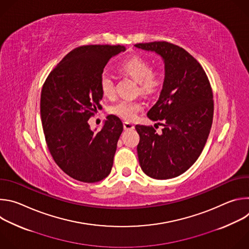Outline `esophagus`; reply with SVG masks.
Instances as JSON below:
<instances>
[{
	"label": "esophagus",
	"mask_w": 249,
	"mask_h": 249,
	"mask_svg": "<svg viewBox=\"0 0 249 249\" xmlns=\"http://www.w3.org/2000/svg\"><path fill=\"white\" fill-rule=\"evenodd\" d=\"M123 127H124L125 130H133V129L135 128V126H134L133 123L127 122V121H125V122L123 123Z\"/></svg>",
	"instance_id": "1"
}]
</instances>
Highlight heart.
I'll use <instances>...</instances> for the list:
<instances>
[{
    "instance_id": "1",
    "label": "heart",
    "mask_w": 249,
    "mask_h": 249,
    "mask_svg": "<svg viewBox=\"0 0 249 249\" xmlns=\"http://www.w3.org/2000/svg\"><path fill=\"white\" fill-rule=\"evenodd\" d=\"M120 70L138 82L141 93H155L163 84L164 75L162 71L160 69H153L151 62L144 57L135 55L126 59L120 65ZM99 87L104 96L112 97L114 95V81L108 72L101 73L99 77ZM143 108L144 103L141 100L125 98L112 105L110 112L122 119L133 120Z\"/></svg>"
}]
</instances>
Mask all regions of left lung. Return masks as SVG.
<instances>
[{
    "label": "left lung",
    "mask_w": 249,
    "mask_h": 249,
    "mask_svg": "<svg viewBox=\"0 0 249 249\" xmlns=\"http://www.w3.org/2000/svg\"><path fill=\"white\" fill-rule=\"evenodd\" d=\"M135 47L160 55L165 70L160 98L147 114L163 127L158 133L157 124L156 129L136 125L139 162L152 178H173L185 172L205 147L214 115L213 90L200 63L183 48L166 41Z\"/></svg>",
    "instance_id": "obj_1"
}]
</instances>
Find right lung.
Segmentation results:
<instances>
[{"mask_svg": "<svg viewBox=\"0 0 249 249\" xmlns=\"http://www.w3.org/2000/svg\"><path fill=\"white\" fill-rule=\"evenodd\" d=\"M121 45H84L69 52L51 71L41 90L40 116L45 141L57 165L72 178L93 183L111 171L123 131L115 115L94 132L89 119L101 108L99 77Z\"/></svg>", "mask_w": 249, "mask_h": 249, "instance_id": "1", "label": "right lung"}]
</instances>
